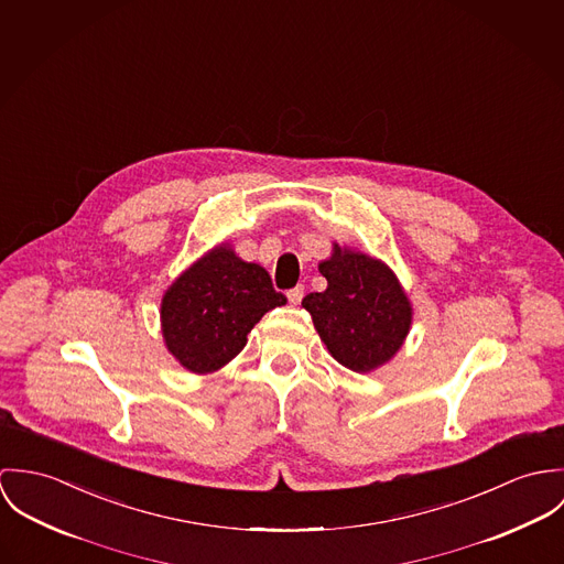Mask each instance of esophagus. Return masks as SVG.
Wrapping results in <instances>:
<instances>
[{"mask_svg": "<svg viewBox=\"0 0 564 564\" xmlns=\"http://www.w3.org/2000/svg\"><path fill=\"white\" fill-rule=\"evenodd\" d=\"M303 296H305V288H303V285H296V288H292V290L288 292V299H290L292 305H299V303L303 301Z\"/></svg>", "mask_w": 564, "mask_h": 564, "instance_id": "1", "label": "esophagus"}]
</instances>
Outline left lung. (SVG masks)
<instances>
[{
  "mask_svg": "<svg viewBox=\"0 0 564 564\" xmlns=\"http://www.w3.org/2000/svg\"><path fill=\"white\" fill-rule=\"evenodd\" d=\"M324 292L303 299L328 352L352 372L387 364L411 326V305L395 274L370 254L341 251L319 263Z\"/></svg>",
  "mask_w": 564,
  "mask_h": 564,
  "instance_id": "left-lung-1",
  "label": "left lung"
}]
</instances>
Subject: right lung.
Wrapping results in <instances>:
<instances>
[{"instance_id":"1","label":"right lung","mask_w":564,"mask_h":564,"mask_svg":"<svg viewBox=\"0 0 564 564\" xmlns=\"http://www.w3.org/2000/svg\"><path fill=\"white\" fill-rule=\"evenodd\" d=\"M285 303L261 265L218 247L192 263L164 294L162 333L186 370L207 375L240 355L261 315Z\"/></svg>"}]
</instances>
